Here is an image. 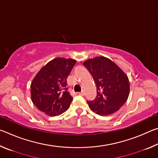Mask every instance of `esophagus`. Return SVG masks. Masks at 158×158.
Instances as JSON below:
<instances>
[{"mask_svg":"<svg viewBox=\"0 0 158 158\" xmlns=\"http://www.w3.org/2000/svg\"><path fill=\"white\" fill-rule=\"evenodd\" d=\"M78 94L79 95H84V92L81 91V92H80V93H78Z\"/></svg>","mask_w":158,"mask_h":158,"instance_id":"esophagus-1","label":"esophagus"}]
</instances>
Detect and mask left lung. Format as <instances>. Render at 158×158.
Masks as SVG:
<instances>
[{
	"label": "left lung",
	"instance_id": "1",
	"mask_svg": "<svg viewBox=\"0 0 158 158\" xmlns=\"http://www.w3.org/2000/svg\"><path fill=\"white\" fill-rule=\"evenodd\" d=\"M91 74L97 89L93 101H88L92 111L108 116L118 111L130 94V81L123 69L105 56L89 58L83 63Z\"/></svg>",
	"mask_w": 158,
	"mask_h": 158
}]
</instances>
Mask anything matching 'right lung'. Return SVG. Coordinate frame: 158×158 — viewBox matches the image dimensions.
<instances>
[{"label":"right lung","mask_w":158,"mask_h":158,"mask_svg":"<svg viewBox=\"0 0 158 158\" xmlns=\"http://www.w3.org/2000/svg\"><path fill=\"white\" fill-rule=\"evenodd\" d=\"M77 60L55 58L42 67L31 84V98L37 109L49 116L68 110L73 97L67 91L66 79Z\"/></svg>","instance_id":"1"}]
</instances>
